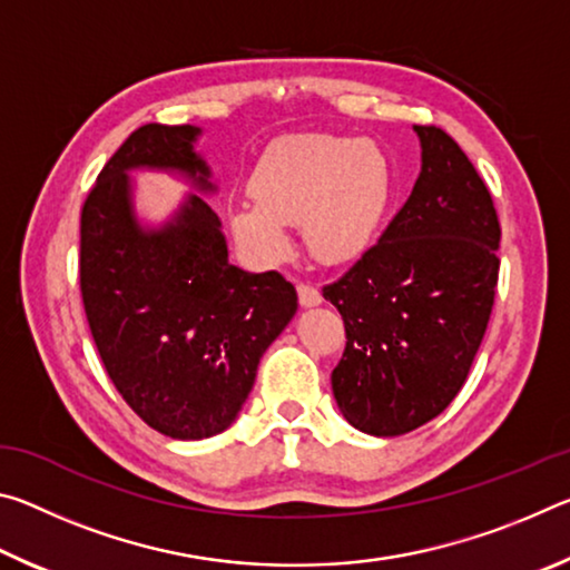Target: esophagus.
I'll return each instance as SVG.
<instances>
[{"mask_svg": "<svg viewBox=\"0 0 570 570\" xmlns=\"http://www.w3.org/2000/svg\"><path fill=\"white\" fill-rule=\"evenodd\" d=\"M298 292V304H302L304 308H312V306H320L324 298H322V292L312 284H298L296 286Z\"/></svg>", "mask_w": 570, "mask_h": 570, "instance_id": "1", "label": "esophagus"}]
</instances>
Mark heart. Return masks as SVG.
Wrapping results in <instances>:
<instances>
[{
  "mask_svg": "<svg viewBox=\"0 0 570 570\" xmlns=\"http://www.w3.org/2000/svg\"><path fill=\"white\" fill-rule=\"evenodd\" d=\"M248 193L254 206L230 210L228 226L254 262H282L292 248L284 226H298L316 262L346 266L377 240L392 204L394 173L374 140L288 135L256 160Z\"/></svg>",
  "mask_w": 570,
  "mask_h": 570,
  "instance_id": "b5f03b06",
  "label": "heart"
}]
</instances>
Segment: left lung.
<instances>
[{"label":"left lung","mask_w":570,"mask_h":570,"mask_svg":"<svg viewBox=\"0 0 570 570\" xmlns=\"http://www.w3.org/2000/svg\"><path fill=\"white\" fill-rule=\"evenodd\" d=\"M422 166L377 246L324 286L346 350L332 372L344 420L397 438L435 420L468 380L498 286L500 224L485 183L440 128L414 125Z\"/></svg>","instance_id":"1"}]
</instances>
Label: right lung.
<instances>
[{"label": "right lung", "mask_w": 570, "mask_h": 570, "mask_svg": "<svg viewBox=\"0 0 570 570\" xmlns=\"http://www.w3.org/2000/svg\"><path fill=\"white\" fill-rule=\"evenodd\" d=\"M200 135L196 125L135 130L100 170L80 226L82 302L105 370L132 412L173 440H206L236 422L298 306L282 274L228 262ZM135 171H166L191 193L153 225L137 210Z\"/></svg>", "instance_id": "right-lung-1"}]
</instances>
